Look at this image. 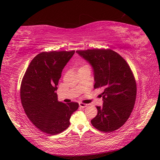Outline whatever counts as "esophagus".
<instances>
[{
	"label": "esophagus",
	"mask_w": 160,
	"mask_h": 160,
	"mask_svg": "<svg viewBox=\"0 0 160 160\" xmlns=\"http://www.w3.org/2000/svg\"><path fill=\"white\" fill-rule=\"evenodd\" d=\"M88 104H85V103H79V106L82 108H85L86 107H88Z\"/></svg>",
	"instance_id": "esophagus-1"
}]
</instances>
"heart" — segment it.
I'll use <instances>...</instances> for the list:
<instances>
[{
  "instance_id": "b5f03b06",
  "label": "heart",
  "mask_w": 160,
  "mask_h": 160,
  "mask_svg": "<svg viewBox=\"0 0 160 160\" xmlns=\"http://www.w3.org/2000/svg\"><path fill=\"white\" fill-rule=\"evenodd\" d=\"M85 66H87V65H84V66H83V67H85Z\"/></svg>"
}]
</instances>
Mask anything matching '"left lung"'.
<instances>
[{
	"instance_id": "obj_1",
	"label": "left lung",
	"mask_w": 160,
	"mask_h": 160,
	"mask_svg": "<svg viewBox=\"0 0 160 160\" xmlns=\"http://www.w3.org/2000/svg\"><path fill=\"white\" fill-rule=\"evenodd\" d=\"M76 52L93 69L94 88L103 89V105L91 122L97 129L111 132L128 119L136 98V83L132 71L124 59L110 49H88Z\"/></svg>"
}]
</instances>
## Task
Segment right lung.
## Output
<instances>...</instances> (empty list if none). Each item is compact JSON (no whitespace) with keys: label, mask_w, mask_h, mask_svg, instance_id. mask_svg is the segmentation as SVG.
<instances>
[{"label":"right lung","mask_w":160,"mask_h":160,"mask_svg":"<svg viewBox=\"0 0 160 160\" xmlns=\"http://www.w3.org/2000/svg\"><path fill=\"white\" fill-rule=\"evenodd\" d=\"M75 51L42 52L31 61L21 86L22 107L31 122L49 135L69 128L78 103L58 101L56 91L62 69Z\"/></svg>","instance_id":"1"}]
</instances>
